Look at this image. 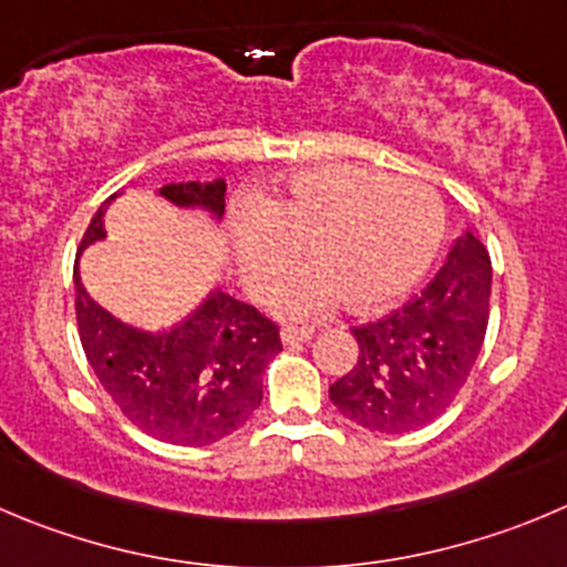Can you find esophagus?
I'll return each mask as SVG.
<instances>
[{
	"mask_svg": "<svg viewBox=\"0 0 567 567\" xmlns=\"http://www.w3.org/2000/svg\"><path fill=\"white\" fill-rule=\"evenodd\" d=\"M315 337V328H284V331H280V342L287 344V348H295V344H303V342H309V339Z\"/></svg>",
	"mask_w": 567,
	"mask_h": 567,
	"instance_id": "34e87169",
	"label": "esophagus"
}]
</instances>
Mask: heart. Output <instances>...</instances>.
<instances>
[{"label": "heart", "instance_id": "b5f03b06", "mask_svg": "<svg viewBox=\"0 0 567 567\" xmlns=\"http://www.w3.org/2000/svg\"><path fill=\"white\" fill-rule=\"evenodd\" d=\"M434 188L350 164L289 175L230 219L241 287L264 298L303 245L311 264L272 295L287 320H315L342 298L359 311L384 309L423 278L442 239Z\"/></svg>", "mask_w": 567, "mask_h": 567}]
</instances>
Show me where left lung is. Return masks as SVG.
<instances>
[{
  "label": "left lung",
  "mask_w": 567,
  "mask_h": 567,
  "mask_svg": "<svg viewBox=\"0 0 567 567\" xmlns=\"http://www.w3.org/2000/svg\"><path fill=\"white\" fill-rule=\"evenodd\" d=\"M489 284L487 247L465 230L417 298L384 320L353 328L359 359L328 390L333 406L379 434H403L440 417L484 344Z\"/></svg>",
  "instance_id": "obj_1"
}]
</instances>
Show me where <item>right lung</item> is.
<instances>
[{
  "label": "right lung",
  "mask_w": 567,
  "mask_h": 567,
  "mask_svg": "<svg viewBox=\"0 0 567 567\" xmlns=\"http://www.w3.org/2000/svg\"><path fill=\"white\" fill-rule=\"evenodd\" d=\"M177 208L225 212V181L169 183L158 188ZM105 199L91 219L74 261V311L91 370L133 425L172 445H212L261 406V375L280 348L272 320L212 289L169 331H142L102 309L83 287L80 252L105 239Z\"/></svg>",
  "instance_id": "1"
}]
</instances>
